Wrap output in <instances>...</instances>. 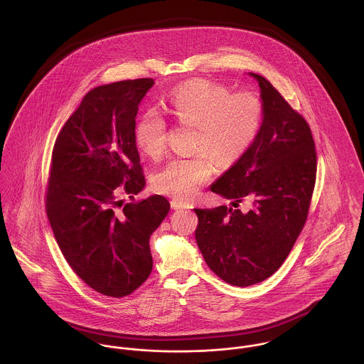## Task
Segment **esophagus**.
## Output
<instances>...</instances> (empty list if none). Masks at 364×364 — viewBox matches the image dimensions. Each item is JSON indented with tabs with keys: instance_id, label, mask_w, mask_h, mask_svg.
<instances>
[{
	"instance_id": "1",
	"label": "esophagus",
	"mask_w": 364,
	"mask_h": 364,
	"mask_svg": "<svg viewBox=\"0 0 364 364\" xmlns=\"http://www.w3.org/2000/svg\"><path fill=\"white\" fill-rule=\"evenodd\" d=\"M171 208H173V210H179V208H189V206L182 203V202H179V200H172L171 202Z\"/></svg>"
}]
</instances>
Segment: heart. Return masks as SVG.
<instances>
[{
  "instance_id": "heart-1",
  "label": "heart",
  "mask_w": 364,
  "mask_h": 364,
  "mask_svg": "<svg viewBox=\"0 0 364 364\" xmlns=\"http://www.w3.org/2000/svg\"><path fill=\"white\" fill-rule=\"evenodd\" d=\"M165 112L178 123L195 126L193 156L173 158L153 179L158 193L178 200L192 199L214 173V159L230 166L245 156L262 130L264 106L259 95L250 91L231 92L223 84L192 80L176 87L168 97ZM136 143L151 158L166 147V123L149 110L136 124Z\"/></svg>"
}]
</instances>
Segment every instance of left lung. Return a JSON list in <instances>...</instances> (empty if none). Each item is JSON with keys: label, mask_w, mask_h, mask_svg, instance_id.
Wrapping results in <instances>:
<instances>
[{"label": "left lung", "mask_w": 364, "mask_h": 364, "mask_svg": "<svg viewBox=\"0 0 364 364\" xmlns=\"http://www.w3.org/2000/svg\"><path fill=\"white\" fill-rule=\"evenodd\" d=\"M264 117L251 150L225 171L211 192L232 199L234 208H195L196 242L208 267L224 282L247 287L272 276L290 254L310 208L316 175L311 129L262 75Z\"/></svg>", "instance_id": "1"}]
</instances>
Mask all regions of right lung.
<instances>
[{
    "label": "right lung",
    "instance_id": "1",
    "mask_svg": "<svg viewBox=\"0 0 364 364\" xmlns=\"http://www.w3.org/2000/svg\"><path fill=\"white\" fill-rule=\"evenodd\" d=\"M153 85V78H139L91 90L53 149L46 213L54 238L71 269L109 297L129 296L147 280L150 237L171 208L159 195L120 199L134 200L146 186L136 116Z\"/></svg>",
    "mask_w": 364,
    "mask_h": 364
}]
</instances>
